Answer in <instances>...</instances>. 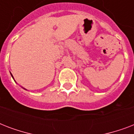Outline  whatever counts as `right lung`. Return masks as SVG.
Returning <instances> with one entry per match:
<instances>
[{
  "mask_svg": "<svg viewBox=\"0 0 134 134\" xmlns=\"http://www.w3.org/2000/svg\"><path fill=\"white\" fill-rule=\"evenodd\" d=\"M11 75H12V74H11ZM12 78H13V76H12Z\"/></svg>",
  "mask_w": 134,
  "mask_h": 134,
  "instance_id": "1",
  "label": "right lung"
}]
</instances>
